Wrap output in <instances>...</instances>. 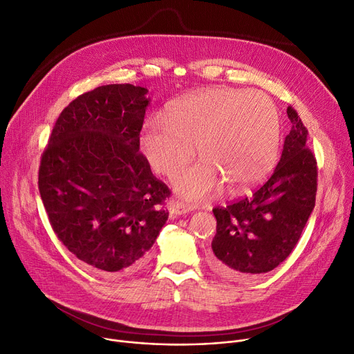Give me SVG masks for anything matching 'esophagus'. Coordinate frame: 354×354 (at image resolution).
<instances>
[{"label": "esophagus", "instance_id": "esophagus-1", "mask_svg": "<svg viewBox=\"0 0 354 354\" xmlns=\"http://www.w3.org/2000/svg\"><path fill=\"white\" fill-rule=\"evenodd\" d=\"M192 211V205L187 202H182V201H171L169 202V212L172 216H179V215H185Z\"/></svg>", "mask_w": 354, "mask_h": 354}]
</instances>
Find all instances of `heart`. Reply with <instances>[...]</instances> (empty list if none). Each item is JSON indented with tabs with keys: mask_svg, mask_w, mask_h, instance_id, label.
<instances>
[{
	"mask_svg": "<svg viewBox=\"0 0 354 354\" xmlns=\"http://www.w3.org/2000/svg\"><path fill=\"white\" fill-rule=\"evenodd\" d=\"M198 165L175 179V188L189 199L211 196L228 185L231 194L263 182L275 165L280 147V116L263 91L218 87L185 96L165 116L149 118L140 149L153 169L174 176L195 155Z\"/></svg>",
	"mask_w": 354,
	"mask_h": 354,
	"instance_id": "obj_1",
	"label": "heart"
}]
</instances>
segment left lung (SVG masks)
Here are the masks:
<instances>
[{
	"label": "left lung",
	"instance_id": "obj_1",
	"mask_svg": "<svg viewBox=\"0 0 354 354\" xmlns=\"http://www.w3.org/2000/svg\"><path fill=\"white\" fill-rule=\"evenodd\" d=\"M291 130L272 175L251 196L212 209L216 234L209 266L231 280L274 270L299 243L315 205L317 160L307 127L288 106Z\"/></svg>",
	"mask_w": 354,
	"mask_h": 354
}]
</instances>
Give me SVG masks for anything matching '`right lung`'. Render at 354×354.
Masks as SVG:
<instances>
[{"label":"right lung","mask_w":354,"mask_h":354,"mask_svg":"<svg viewBox=\"0 0 354 354\" xmlns=\"http://www.w3.org/2000/svg\"><path fill=\"white\" fill-rule=\"evenodd\" d=\"M147 90L106 84L60 113L39 169L50 225L64 247L103 272H133L169 212L171 191L139 152Z\"/></svg>","instance_id":"1"}]
</instances>
